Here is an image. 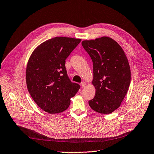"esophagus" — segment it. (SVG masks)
Segmentation results:
<instances>
[{"instance_id":"obj_1","label":"esophagus","mask_w":154,"mask_h":154,"mask_svg":"<svg viewBox=\"0 0 154 154\" xmlns=\"http://www.w3.org/2000/svg\"><path fill=\"white\" fill-rule=\"evenodd\" d=\"M85 85H86V83H85V82H81V87H82V88H84Z\"/></svg>"}]
</instances>
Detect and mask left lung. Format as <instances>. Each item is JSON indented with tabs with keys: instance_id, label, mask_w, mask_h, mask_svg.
<instances>
[{
	"instance_id": "obj_1",
	"label": "left lung",
	"mask_w": 154,
	"mask_h": 154,
	"mask_svg": "<svg viewBox=\"0 0 154 154\" xmlns=\"http://www.w3.org/2000/svg\"><path fill=\"white\" fill-rule=\"evenodd\" d=\"M82 45L93 63L96 94L89 104L94 111L109 114L119 108L129 88L128 59L119 45L109 37L85 40Z\"/></svg>"
}]
</instances>
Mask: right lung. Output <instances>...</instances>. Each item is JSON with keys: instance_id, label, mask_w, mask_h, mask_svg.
Instances as JSON below:
<instances>
[{"instance_id": "obj_1", "label": "right lung", "mask_w": 154, "mask_h": 154, "mask_svg": "<svg viewBox=\"0 0 154 154\" xmlns=\"http://www.w3.org/2000/svg\"><path fill=\"white\" fill-rule=\"evenodd\" d=\"M81 39L55 37L35 49L26 68V84L31 96L45 111L55 114L69 108L70 98L81 86L70 80L65 60Z\"/></svg>"}]
</instances>
